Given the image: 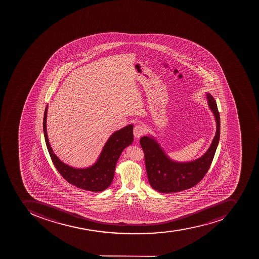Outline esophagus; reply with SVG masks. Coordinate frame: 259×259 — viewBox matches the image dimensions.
<instances>
[{
    "label": "esophagus",
    "instance_id": "1",
    "mask_svg": "<svg viewBox=\"0 0 259 259\" xmlns=\"http://www.w3.org/2000/svg\"><path fill=\"white\" fill-rule=\"evenodd\" d=\"M145 134V128L140 124H138L134 128V135L136 139H139L142 135Z\"/></svg>",
    "mask_w": 259,
    "mask_h": 259
}]
</instances>
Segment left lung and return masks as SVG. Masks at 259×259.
Masks as SVG:
<instances>
[{
	"mask_svg": "<svg viewBox=\"0 0 259 259\" xmlns=\"http://www.w3.org/2000/svg\"><path fill=\"white\" fill-rule=\"evenodd\" d=\"M206 99L215 119L216 133L210 147L198 159L190 162L172 160L154 137L141 138L149 183L156 191L168 194L188 190L201 182L207 172L220 141V117L214 97L206 93Z\"/></svg>",
	"mask_w": 259,
	"mask_h": 259,
	"instance_id": "left-lung-1",
	"label": "left lung"
}]
</instances>
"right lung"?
<instances>
[{"label":"right lung","instance_id":"1","mask_svg":"<svg viewBox=\"0 0 259 259\" xmlns=\"http://www.w3.org/2000/svg\"><path fill=\"white\" fill-rule=\"evenodd\" d=\"M47 112L48 105L44 115V135L48 151L57 171L69 184L82 190L92 192L106 190L114 178L115 167L120 154L134 141V125L128 124L113 133L104 145L94 164L85 168H76L63 163L53 152L47 135Z\"/></svg>","mask_w":259,"mask_h":259}]
</instances>
